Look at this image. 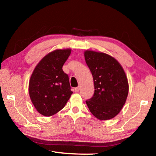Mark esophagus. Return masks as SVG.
Instances as JSON below:
<instances>
[{"label": "esophagus", "mask_w": 156, "mask_h": 156, "mask_svg": "<svg viewBox=\"0 0 156 156\" xmlns=\"http://www.w3.org/2000/svg\"><path fill=\"white\" fill-rule=\"evenodd\" d=\"M74 90L76 92H78L79 90H80V87H75Z\"/></svg>", "instance_id": "34e87169"}]
</instances>
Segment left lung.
<instances>
[{
    "label": "left lung",
    "instance_id": "obj_1",
    "mask_svg": "<svg viewBox=\"0 0 156 156\" xmlns=\"http://www.w3.org/2000/svg\"><path fill=\"white\" fill-rule=\"evenodd\" d=\"M84 58L95 89L93 96L86 100L87 105L98 119H112L119 113L128 96L125 73L117 60L104 53L86 51Z\"/></svg>",
    "mask_w": 156,
    "mask_h": 156
}]
</instances>
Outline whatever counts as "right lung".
Segmentation results:
<instances>
[{
	"instance_id": "add662e5",
	"label": "right lung",
	"mask_w": 156,
	"mask_h": 156,
	"mask_svg": "<svg viewBox=\"0 0 156 156\" xmlns=\"http://www.w3.org/2000/svg\"><path fill=\"white\" fill-rule=\"evenodd\" d=\"M71 49L49 53L34 69L29 83V93L36 110L44 116L56 114L65 106L73 92L62 66Z\"/></svg>"
}]
</instances>
